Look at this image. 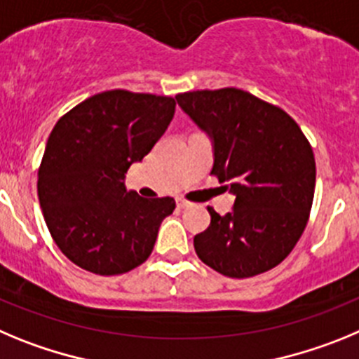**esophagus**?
Returning a JSON list of instances; mask_svg holds the SVG:
<instances>
[{
    "instance_id": "34e87169",
    "label": "esophagus",
    "mask_w": 359,
    "mask_h": 359,
    "mask_svg": "<svg viewBox=\"0 0 359 359\" xmlns=\"http://www.w3.org/2000/svg\"><path fill=\"white\" fill-rule=\"evenodd\" d=\"M189 205H191V203H189V202H186V200H182V198H179V200H177V208H179V209L189 208Z\"/></svg>"
}]
</instances>
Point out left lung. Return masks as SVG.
Here are the masks:
<instances>
[{
    "label": "left lung",
    "mask_w": 359,
    "mask_h": 359,
    "mask_svg": "<svg viewBox=\"0 0 359 359\" xmlns=\"http://www.w3.org/2000/svg\"><path fill=\"white\" fill-rule=\"evenodd\" d=\"M209 135L211 175L236 196L232 211L195 236L196 256L222 276L245 279L272 270L304 232L315 195V157L283 109L234 87L175 96Z\"/></svg>",
    "instance_id": "8db88e82"
}]
</instances>
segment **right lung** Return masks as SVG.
<instances>
[{"instance_id":"add662e5","label":"right lung","mask_w":359,"mask_h":359,"mask_svg":"<svg viewBox=\"0 0 359 359\" xmlns=\"http://www.w3.org/2000/svg\"><path fill=\"white\" fill-rule=\"evenodd\" d=\"M170 96L116 89L57 121L39 168L37 193L51 238L87 272L118 276L148 259L175 200L125 189V173L154 148L175 112Z\"/></svg>"}]
</instances>
